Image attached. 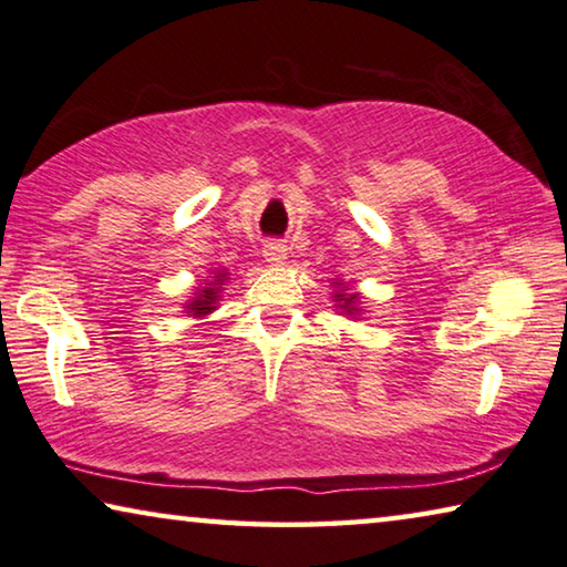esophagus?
I'll list each match as a JSON object with an SVG mask.
<instances>
[{"label":"esophagus","instance_id":"esophagus-1","mask_svg":"<svg viewBox=\"0 0 567 567\" xmlns=\"http://www.w3.org/2000/svg\"><path fill=\"white\" fill-rule=\"evenodd\" d=\"M264 256L271 266H284L286 258H289V248H286L284 244H278V240H271V244H266Z\"/></svg>","mask_w":567,"mask_h":567}]
</instances>
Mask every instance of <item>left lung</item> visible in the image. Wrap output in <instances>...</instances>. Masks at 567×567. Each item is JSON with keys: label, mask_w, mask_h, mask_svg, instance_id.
<instances>
[{"label": "left lung", "mask_w": 567, "mask_h": 567, "mask_svg": "<svg viewBox=\"0 0 567 567\" xmlns=\"http://www.w3.org/2000/svg\"><path fill=\"white\" fill-rule=\"evenodd\" d=\"M333 301H339L341 309L347 313H359L357 309V301H359V293H349L347 286L339 284V293H333Z\"/></svg>", "instance_id": "obj_1"}]
</instances>
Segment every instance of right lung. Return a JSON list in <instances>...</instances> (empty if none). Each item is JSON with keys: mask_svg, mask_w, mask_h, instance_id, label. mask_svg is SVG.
<instances>
[{"mask_svg": "<svg viewBox=\"0 0 567 567\" xmlns=\"http://www.w3.org/2000/svg\"><path fill=\"white\" fill-rule=\"evenodd\" d=\"M223 281H226V271H218L216 276H213V281L203 286V289H198V293L193 296V301H188V313H193V317H208L210 311H216V303H218V293H220V286Z\"/></svg>", "mask_w": 567, "mask_h": 567, "instance_id": "add662e5", "label": "right lung"}]
</instances>
